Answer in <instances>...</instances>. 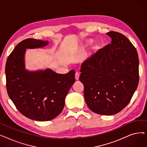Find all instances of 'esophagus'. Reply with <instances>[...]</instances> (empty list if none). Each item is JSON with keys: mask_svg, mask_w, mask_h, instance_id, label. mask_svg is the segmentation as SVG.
Returning a JSON list of instances; mask_svg holds the SVG:
<instances>
[{"mask_svg": "<svg viewBox=\"0 0 147 147\" xmlns=\"http://www.w3.org/2000/svg\"><path fill=\"white\" fill-rule=\"evenodd\" d=\"M79 76H80V74L78 72H76V74H75V79H76V80H79Z\"/></svg>", "mask_w": 147, "mask_h": 147, "instance_id": "34e87169", "label": "esophagus"}]
</instances>
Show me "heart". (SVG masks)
I'll return each instance as SVG.
<instances>
[{"label":"heart","instance_id":"obj_1","mask_svg":"<svg viewBox=\"0 0 147 147\" xmlns=\"http://www.w3.org/2000/svg\"><path fill=\"white\" fill-rule=\"evenodd\" d=\"M88 43H92V41H91V40H89V41H88Z\"/></svg>","mask_w":147,"mask_h":147}]
</instances>
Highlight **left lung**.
<instances>
[{
    "instance_id": "obj_1",
    "label": "left lung",
    "mask_w": 147,
    "mask_h": 147,
    "mask_svg": "<svg viewBox=\"0 0 147 147\" xmlns=\"http://www.w3.org/2000/svg\"><path fill=\"white\" fill-rule=\"evenodd\" d=\"M106 34L111 38V44L83 62L79 79L89 109L111 115L125 109L137 89L139 58L126 36L115 32Z\"/></svg>"
}]
</instances>
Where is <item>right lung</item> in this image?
I'll return each mask as SVG.
<instances>
[{
	"instance_id": "right-lung-1",
	"label": "right lung",
	"mask_w": 147,
	"mask_h": 147,
	"mask_svg": "<svg viewBox=\"0 0 147 147\" xmlns=\"http://www.w3.org/2000/svg\"><path fill=\"white\" fill-rule=\"evenodd\" d=\"M48 44V40L27 38L15 46L6 63L7 94L22 114L36 121L57 117L75 82L74 69L58 74L50 68L36 71L26 68V49L42 48Z\"/></svg>"
}]
</instances>
